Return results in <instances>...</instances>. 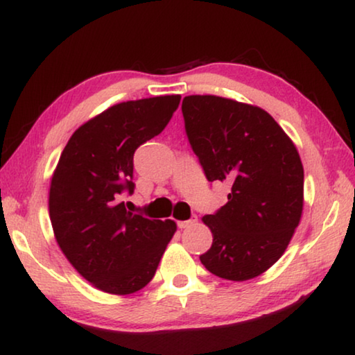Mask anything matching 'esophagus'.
I'll return each instance as SVG.
<instances>
[{
  "label": "esophagus",
  "mask_w": 355,
  "mask_h": 355,
  "mask_svg": "<svg viewBox=\"0 0 355 355\" xmlns=\"http://www.w3.org/2000/svg\"><path fill=\"white\" fill-rule=\"evenodd\" d=\"M197 223V219H189V220H178V227L179 229H187V227H192V225Z\"/></svg>",
  "instance_id": "obj_1"
}]
</instances>
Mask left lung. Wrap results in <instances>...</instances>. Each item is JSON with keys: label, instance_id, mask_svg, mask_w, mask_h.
<instances>
[{"label": "left lung", "instance_id": "1", "mask_svg": "<svg viewBox=\"0 0 355 355\" xmlns=\"http://www.w3.org/2000/svg\"><path fill=\"white\" fill-rule=\"evenodd\" d=\"M186 131L208 181H227V203L203 216L213 245L200 256L220 279L245 282L274 266L304 205V168L290 136L266 110L220 96L182 101Z\"/></svg>", "mask_w": 355, "mask_h": 355}]
</instances>
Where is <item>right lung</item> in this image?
Segmentation results:
<instances>
[{
  "label": "right lung",
  "mask_w": 355,
  "mask_h": 355,
  "mask_svg": "<svg viewBox=\"0 0 355 355\" xmlns=\"http://www.w3.org/2000/svg\"><path fill=\"white\" fill-rule=\"evenodd\" d=\"M181 96L126 101L92 116L64 147L49 186V218L59 248L97 290H142L178 225L128 211L136 148L165 130Z\"/></svg>",
  "instance_id": "obj_1"
}]
</instances>
